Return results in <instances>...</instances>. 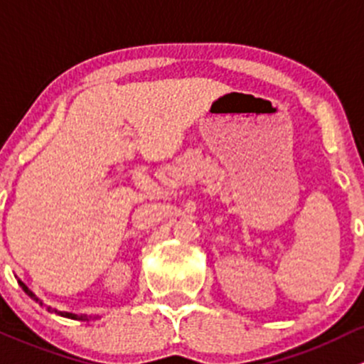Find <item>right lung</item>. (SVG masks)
Returning a JSON list of instances; mask_svg holds the SVG:
<instances>
[{
	"instance_id": "add662e5",
	"label": "right lung",
	"mask_w": 364,
	"mask_h": 364,
	"mask_svg": "<svg viewBox=\"0 0 364 364\" xmlns=\"http://www.w3.org/2000/svg\"><path fill=\"white\" fill-rule=\"evenodd\" d=\"M18 286H21L22 289H24V293L28 294L29 298H31V299H35L36 303H40V305L43 306V301H42V299H40L38 296H36L35 293H33V291L29 289V287L26 286V284L22 282L21 279H18ZM47 310H48V312H54V314H58V316H61V317H66V319H75V321H89V317H87V316H77V314H71V312H59L58 309H52V306H47Z\"/></svg>"
}]
</instances>
